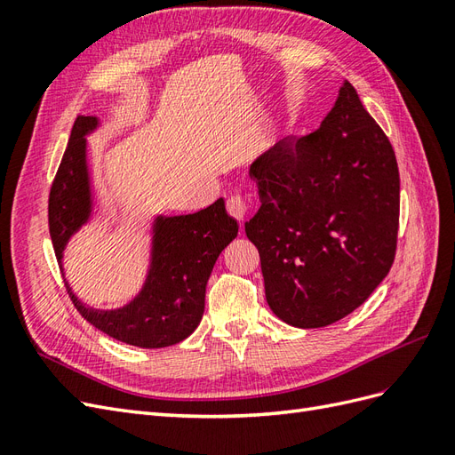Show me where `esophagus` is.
<instances>
[{"mask_svg":"<svg viewBox=\"0 0 455 455\" xmlns=\"http://www.w3.org/2000/svg\"><path fill=\"white\" fill-rule=\"evenodd\" d=\"M246 211H249V203H246V199L243 196L235 194L228 199V212L235 220H239V222L244 218Z\"/></svg>","mask_w":455,"mask_h":455,"instance_id":"34e87169","label":"esophagus"}]
</instances>
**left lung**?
Returning a JSON list of instances; mask_svg holds the SVG:
<instances>
[{"mask_svg": "<svg viewBox=\"0 0 455 455\" xmlns=\"http://www.w3.org/2000/svg\"><path fill=\"white\" fill-rule=\"evenodd\" d=\"M261 206L244 224L271 311L298 328L338 323L387 277L401 178L393 146L346 81L321 127L251 167Z\"/></svg>", "mask_w": 455, "mask_h": 455, "instance_id": "8db88e82", "label": "left lung"}]
</instances>
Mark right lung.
I'll return each instance as SVG.
<instances>
[{"instance_id": "1", "label": "right lung", "mask_w": 455, "mask_h": 455, "mask_svg": "<svg viewBox=\"0 0 455 455\" xmlns=\"http://www.w3.org/2000/svg\"><path fill=\"white\" fill-rule=\"evenodd\" d=\"M96 127L94 117L77 116L70 142L49 194V233L62 269V251L91 211L85 164V134ZM239 226L228 216L224 199L206 209L174 218H159L156 226L154 264L140 296L117 311H94L74 296L72 304L92 326L129 346L157 349L186 339L204 311L206 283L216 259L237 237Z\"/></svg>"}]
</instances>
